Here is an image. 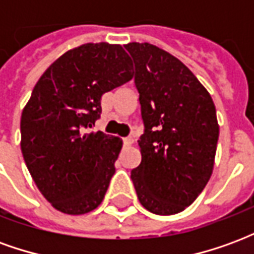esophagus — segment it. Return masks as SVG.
<instances>
[{"mask_svg": "<svg viewBox=\"0 0 254 254\" xmlns=\"http://www.w3.org/2000/svg\"><path fill=\"white\" fill-rule=\"evenodd\" d=\"M133 141H134V140H133L132 136H127V137H124V145H125V147H130V145H132V144H133Z\"/></svg>", "mask_w": 254, "mask_h": 254, "instance_id": "1", "label": "esophagus"}]
</instances>
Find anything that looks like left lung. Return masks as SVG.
I'll list each match as a JSON object with an SVG mask.
<instances>
[{
    "mask_svg": "<svg viewBox=\"0 0 254 254\" xmlns=\"http://www.w3.org/2000/svg\"><path fill=\"white\" fill-rule=\"evenodd\" d=\"M136 66L144 133L141 163L130 178L138 201L156 215H174L196 200L211 178L219 125L205 87L188 66L151 43L125 45Z\"/></svg>",
    "mask_w": 254,
    "mask_h": 254,
    "instance_id": "8db88e82",
    "label": "left lung"
}]
</instances>
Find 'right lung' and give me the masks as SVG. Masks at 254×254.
I'll use <instances>...</instances> for the list:
<instances>
[{"mask_svg":"<svg viewBox=\"0 0 254 254\" xmlns=\"http://www.w3.org/2000/svg\"><path fill=\"white\" fill-rule=\"evenodd\" d=\"M132 69L121 45L85 43L64 53L32 89L20 145L36 187L58 211L83 215L103 201L122 140L84 130L100 117L102 95L132 80Z\"/></svg>","mask_w":254,"mask_h":254,"instance_id":"1","label":"right lung"}]
</instances>
